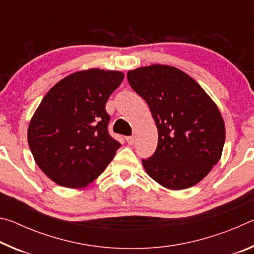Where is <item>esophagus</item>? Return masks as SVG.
<instances>
[{"mask_svg":"<svg viewBox=\"0 0 254 254\" xmlns=\"http://www.w3.org/2000/svg\"><path fill=\"white\" fill-rule=\"evenodd\" d=\"M126 140H127V144H130V145L134 144V142H135V137L134 136H127Z\"/></svg>","mask_w":254,"mask_h":254,"instance_id":"1","label":"esophagus"}]
</instances>
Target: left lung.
I'll return each mask as SVG.
<instances>
[{
    "label": "left lung",
    "mask_w": 254,
    "mask_h": 254,
    "mask_svg": "<svg viewBox=\"0 0 254 254\" xmlns=\"http://www.w3.org/2000/svg\"><path fill=\"white\" fill-rule=\"evenodd\" d=\"M127 76L158 128L156 152L142 159L147 174L173 190L198 184L224 147L225 126L216 104L196 80L173 66L140 67Z\"/></svg>",
    "instance_id": "1"
}]
</instances>
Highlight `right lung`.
<instances>
[{
	"label": "right lung",
	"instance_id": "add662e5",
	"mask_svg": "<svg viewBox=\"0 0 254 254\" xmlns=\"http://www.w3.org/2000/svg\"><path fill=\"white\" fill-rule=\"evenodd\" d=\"M124 74L98 68L58 81L42 98L28 127L34 161L60 186L81 188L95 180L121 147L107 131L105 104Z\"/></svg>",
	"mask_w": 254,
	"mask_h": 254
}]
</instances>
